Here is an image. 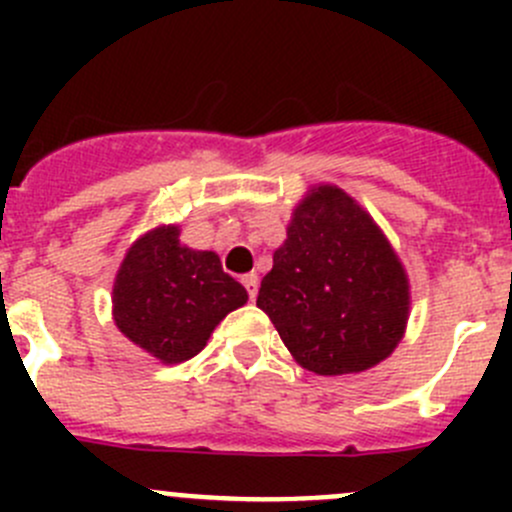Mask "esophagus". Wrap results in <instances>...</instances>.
<instances>
[{
    "label": "esophagus",
    "mask_w": 512,
    "mask_h": 512,
    "mask_svg": "<svg viewBox=\"0 0 512 512\" xmlns=\"http://www.w3.org/2000/svg\"><path fill=\"white\" fill-rule=\"evenodd\" d=\"M242 285H245L247 294H250V299L257 297V287H260V280H257L255 272H250V275H242Z\"/></svg>",
    "instance_id": "esophagus-1"
}]
</instances>
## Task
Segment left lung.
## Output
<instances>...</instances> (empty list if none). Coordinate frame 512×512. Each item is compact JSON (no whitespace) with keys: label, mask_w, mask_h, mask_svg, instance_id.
I'll return each mask as SVG.
<instances>
[{"label":"left lung","mask_w":512,"mask_h":512,"mask_svg":"<svg viewBox=\"0 0 512 512\" xmlns=\"http://www.w3.org/2000/svg\"><path fill=\"white\" fill-rule=\"evenodd\" d=\"M257 307L304 369L356 374L404 337L409 282L374 220L347 193L319 185L294 210Z\"/></svg>","instance_id":"1"}]
</instances>
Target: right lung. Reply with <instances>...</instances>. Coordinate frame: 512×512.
Wrapping results in <instances>:
<instances>
[{"instance_id":"right-lung-1","label":"right lung","mask_w":512,"mask_h":512,"mask_svg":"<svg viewBox=\"0 0 512 512\" xmlns=\"http://www.w3.org/2000/svg\"><path fill=\"white\" fill-rule=\"evenodd\" d=\"M247 302L215 252L180 245L178 227H158L128 250L113 285L116 327L165 364L190 359L232 309Z\"/></svg>"}]
</instances>
